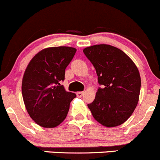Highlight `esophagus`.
<instances>
[{"label": "esophagus", "instance_id": "34e87169", "mask_svg": "<svg viewBox=\"0 0 160 160\" xmlns=\"http://www.w3.org/2000/svg\"><path fill=\"white\" fill-rule=\"evenodd\" d=\"M76 94H77V96H78V97L81 98L84 95V92H78Z\"/></svg>", "mask_w": 160, "mask_h": 160}]
</instances>
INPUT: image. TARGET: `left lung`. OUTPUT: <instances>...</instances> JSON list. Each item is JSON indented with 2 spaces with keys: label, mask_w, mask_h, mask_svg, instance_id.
Here are the masks:
<instances>
[{
  "label": "left lung",
  "mask_w": 160,
  "mask_h": 160,
  "mask_svg": "<svg viewBox=\"0 0 160 160\" xmlns=\"http://www.w3.org/2000/svg\"><path fill=\"white\" fill-rule=\"evenodd\" d=\"M83 52L102 85L88 107L93 118L105 127L121 125L130 118L138 102L141 78L137 67L124 52L113 46L94 45Z\"/></svg>",
  "instance_id": "1"
}]
</instances>
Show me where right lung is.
<instances>
[{
  "instance_id": "right-lung-1",
  "label": "right lung",
  "mask_w": 160,
  "mask_h": 160,
  "mask_svg": "<svg viewBox=\"0 0 160 160\" xmlns=\"http://www.w3.org/2000/svg\"><path fill=\"white\" fill-rule=\"evenodd\" d=\"M75 53L73 47H50L35 55L27 66L22 84L23 100L29 116L41 127L59 125L76 97L61 85Z\"/></svg>"
}]
</instances>
